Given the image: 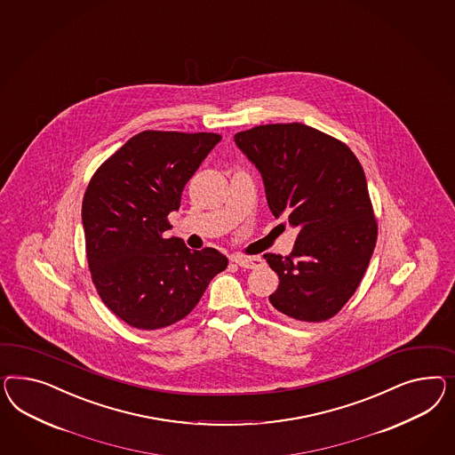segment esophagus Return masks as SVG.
Masks as SVG:
<instances>
[{
    "label": "esophagus",
    "mask_w": 455,
    "mask_h": 455,
    "mask_svg": "<svg viewBox=\"0 0 455 455\" xmlns=\"http://www.w3.org/2000/svg\"><path fill=\"white\" fill-rule=\"evenodd\" d=\"M234 262L243 269H256L262 266V259L259 256H237V258H234Z\"/></svg>",
    "instance_id": "1"
}]
</instances>
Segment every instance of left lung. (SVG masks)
<instances>
[{"label": "left lung", "mask_w": 455, "mask_h": 455, "mask_svg": "<svg viewBox=\"0 0 455 455\" xmlns=\"http://www.w3.org/2000/svg\"><path fill=\"white\" fill-rule=\"evenodd\" d=\"M259 169L274 218L298 228L292 252L264 254L279 275L274 309L304 323L336 315L361 284L377 241L367 181L351 149L300 123L234 134Z\"/></svg>", "instance_id": "1"}]
</instances>
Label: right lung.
<instances>
[{
	"label": "right lung",
	"instance_id": "1",
	"mask_svg": "<svg viewBox=\"0 0 455 455\" xmlns=\"http://www.w3.org/2000/svg\"><path fill=\"white\" fill-rule=\"evenodd\" d=\"M220 141L216 132L143 131L88 184L81 218L92 283L126 324L155 331L181 321L228 267L212 247L191 251L163 237L186 182Z\"/></svg>",
	"mask_w": 455,
	"mask_h": 455
}]
</instances>
